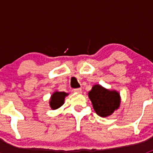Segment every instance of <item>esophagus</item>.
Segmentation results:
<instances>
[{
	"instance_id": "esophagus-1",
	"label": "esophagus",
	"mask_w": 153,
	"mask_h": 153,
	"mask_svg": "<svg viewBox=\"0 0 153 153\" xmlns=\"http://www.w3.org/2000/svg\"><path fill=\"white\" fill-rule=\"evenodd\" d=\"M74 92H76V93H81L82 90H81V88H78V89H73Z\"/></svg>"
}]
</instances>
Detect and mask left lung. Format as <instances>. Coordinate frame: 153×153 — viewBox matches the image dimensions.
Returning <instances> with one entry per match:
<instances>
[{
	"instance_id": "1",
	"label": "left lung",
	"mask_w": 153,
	"mask_h": 153,
	"mask_svg": "<svg viewBox=\"0 0 153 153\" xmlns=\"http://www.w3.org/2000/svg\"><path fill=\"white\" fill-rule=\"evenodd\" d=\"M88 95L95 112L101 117L112 115L120 106V94L115 90H109L98 84L92 86Z\"/></svg>"
}]
</instances>
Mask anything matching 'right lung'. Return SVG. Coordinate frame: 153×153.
<instances>
[{
  "label": "right lung",
  "instance_id": "right-lung-1",
  "mask_svg": "<svg viewBox=\"0 0 153 153\" xmlns=\"http://www.w3.org/2000/svg\"><path fill=\"white\" fill-rule=\"evenodd\" d=\"M68 94L64 92H55L52 95L49 101V105L52 109H56L64 104L65 97Z\"/></svg>",
  "mask_w": 153,
  "mask_h": 153
}]
</instances>
